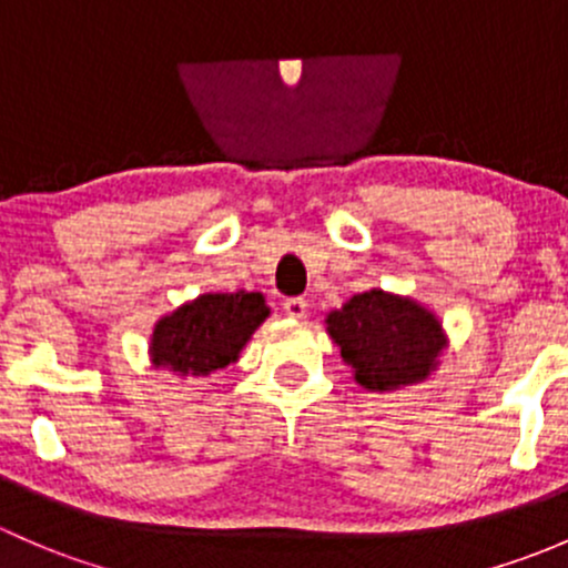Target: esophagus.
<instances>
[{"mask_svg":"<svg viewBox=\"0 0 568 568\" xmlns=\"http://www.w3.org/2000/svg\"><path fill=\"white\" fill-rule=\"evenodd\" d=\"M284 312H286V317H292V320H306L308 303L303 301V297H286Z\"/></svg>","mask_w":568,"mask_h":568,"instance_id":"obj_1","label":"esophagus"}]
</instances>
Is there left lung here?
<instances>
[{
    "instance_id": "8db88e82",
    "label": "left lung",
    "mask_w": 568,
    "mask_h": 568,
    "mask_svg": "<svg viewBox=\"0 0 568 568\" xmlns=\"http://www.w3.org/2000/svg\"><path fill=\"white\" fill-rule=\"evenodd\" d=\"M325 331L355 383L374 394L426 383L448 347L446 327L432 308L379 286L333 308Z\"/></svg>"
}]
</instances>
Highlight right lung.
Returning a JSON list of instances; mask_svg holds the SVG:
<instances>
[{"mask_svg": "<svg viewBox=\"0 0 568 568\" xmlns=\"http://www.w3.org/2000/svg\"><path fill=\"white\" fill-rule=\"evenodd\" d=\"M267 317L271 308L262 292H204L153 325L150 364L180 379L207 377L237 364L243 347Z\"/></svg>", "mask_w": 568, "mask_h": 568, "instance_id": "add662e5", "label": "right lung"}]
</instances>
